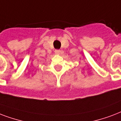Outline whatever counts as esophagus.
Returning a JSON list of instances; mask_svg holds the SVG:
<instances>
[{"label":"esophagus","instance_id":"34e87169","mask_svg":"<svg viewBox=\"0 0 121 121\" xmlns=\"http://www.w3.org/2000/svg\"><path fill=\"white\" fill-rule=\"evenodd\" d=\"M55 52H56V54H58V55H59L60 54V50H55Z\"/></svg>","mask_w":121,"mask_h":121}]
</instances>
